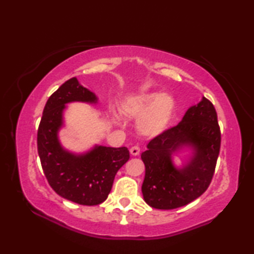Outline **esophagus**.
<instances>
[{
    "instance_id": "esophagus-1",
    "label": "esophagus",
    "mask_w": 254,
    "mask_h": 254,
    "mask_svg": "<svg viewBox=\"0 0 254 254\" xmlns=\"http://www.w3.org/2000/svg\"><path fill=\"white\" fill-rule=\"evenodd\" d=\"M130 153L132 154V156H139V154H140V148L137 147V145H134V147H132L130 149Z\"/></svg>"
}]
</instances>
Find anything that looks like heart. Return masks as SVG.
Returning a JSON list of instances; mask_svg holds the SVG:
<instances>
[{
  "mask_svg": "<svg viewBox=\"0 0 254 254\" xmlns=\"http://www.w3.org/2000/svg\"><path fill=\"white\" fill-rule=\"evenodd\" d=\"M175 100L167 93H143L127 97L122 103L127 117L139 120L137 128L145 136H157L165 131L175 111Z\"/></svg>",
  "mask_w": 254,
  "mask_h": 254,
  "instance_id": "obj_1",
  "label": "heart"
}]
</instances>
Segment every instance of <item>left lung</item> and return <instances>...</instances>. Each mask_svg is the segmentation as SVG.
I'll list each match as a JSON object with an SVG mask.
<instances>
[{"instance_id":"left-lung-1","label":"left lung","mask_w":254,"mask_h":254,"mask_svg":"<svg viewBox=\"0 0 254 254\" xmlns=\"http://www.w3.org/2000/svg\"><path fill=\"white\" fill-rule=\"evenodd\" d=\"M185 146L193 156L177 169L172 154ZM141 154L145 166L143 198L158 209L182 207L204 194L214 176L221 148V130L214 105L206 97L189 107L180 123L150 141Z\"/></svg>"}]
</instances>
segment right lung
<instances>
[{"label": "right lung", "mask_w": 254, "mask_h": 254, "mask_svg": "<svg viewBox=\"0 0 254 254\" xmlns=\"http://www.w3.org/2000/svg\"><path fill=\"white\" fill-rule=\"evenodd\" d=\"M96 103L95 94L72 77L47 101L38 128V153L51 188L59 196L80 205H98L109 196L119 169L130 159L127 148L95 145L91 151L75 154L63 148L58 131L67 103Z\"/></svg>", "instance_id": "add662e5"}]
</instances>
